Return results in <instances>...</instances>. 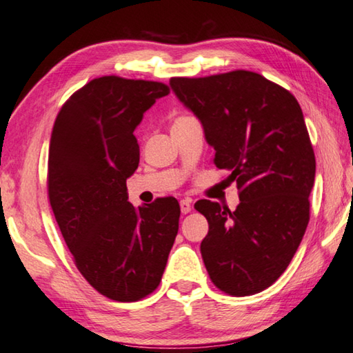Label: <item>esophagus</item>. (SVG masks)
Wrapping results in <instances>:
<instances>
[{"mask_svg":"<svg viewBox=\"0 0 353 353\" xmlns=\"http://www.w3.org/2000/svg\"><path fill=\"white\" fill-rule=\"evenodd\" d=\"M191 201L190 199H182L181 201V211H182V214H187V213H190L191 211Z\"/></svg>","mask_w":353,"mask_h":353,"instance_id":"obj_1","label":"esophagus"}]
</instances>
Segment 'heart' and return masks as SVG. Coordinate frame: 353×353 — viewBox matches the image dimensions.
<instances>
[{"label": "heart", "instance_id": "b5f03b06", "mask_svg": "<svg viewBox=\"0 0 353 353\" xmlns=\"http://www.w3.org/2000/svg\"><path fill=\"white\" fill-rule=\"evenodd\" d=\"M185 119H188V117H185V115H182V117H179V119H176V121H181V120H185Z\"/></svg>", "mask_w": 353, "mask_h": 353}]
</instances>
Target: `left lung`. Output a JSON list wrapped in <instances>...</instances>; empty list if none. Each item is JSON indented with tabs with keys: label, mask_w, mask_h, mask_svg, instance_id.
Listing matches in <instances>:
<instances>
[{
	"label": "left lung",
	"mask_w": 353,
	"mask_h": 353,
	"mask_svg": "<svg viewBox=\"0 0 353 353\" xmlns=\"http://www.w3.org/2000/svg\"><path fill=\"white\" fill-rule=\"evenodd\" d=\"M179 101L203 128L213 163L236 182L234 211L197 201L208 221L201 243L217 288L248 296L270 287L296 253L309 223L315 154L293 95L250 70L171 79Z\"/></svg>",
	"instance_id": "8db88e82"
}]
</instances>
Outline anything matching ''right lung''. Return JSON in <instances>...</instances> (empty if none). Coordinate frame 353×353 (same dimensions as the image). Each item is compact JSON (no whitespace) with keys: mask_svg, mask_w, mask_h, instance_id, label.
Listing matches in <instances>:
<instances>
[{"mask_svg":"<svg viewBox=\"0 0 353 353\" xmlns=\"http://www.w3.org/2000/svg\"><path fill=\"white\" fill-rule=\"evenodd\" d=\"M168 94L163 83L100 77L63 105L50 136L48 188L60 232L88 283L120 303L156 290L179 232L174 197L136 208L126 190L140 160L134 131Z\"/></svg>","mask_w":353,"mask_h":353,"instance_id":"right-lung-1","label":"right lung"}]
</instances>
